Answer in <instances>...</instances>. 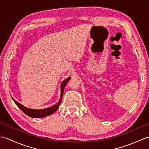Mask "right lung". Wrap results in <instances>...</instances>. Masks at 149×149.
<instances>
[{"instance_id": "obj_1", "label": "right lung", "mask_w": 149, "mask_h": 149, "mask_svg": "<svg viewBox=\"0 0 149 149\" xmlns=\"http://www.w3.org/2000/svg\"><path fill=\"white\" fill-rule=\"evenodd\" d=\"M70 79V77H68L67 79L62 82L61 86V98L59 100V102L56 103V105L52 106L49 108L45 109H41V110H33V109H27L26 107L23 106L22 104H20L18 102H16V100L13 99L14 102L16 103V105L18 106L19 108L22 110V111L25 113L26 115L28 116L33 117V118H41V117H44L47 116L51 115L52 113H53L54 112H56L59 108V106H60V103L61 102L62 100V96H63V91L65 86H66L67 83L68 82V81Z\"/></svg>"}]
</instances>
